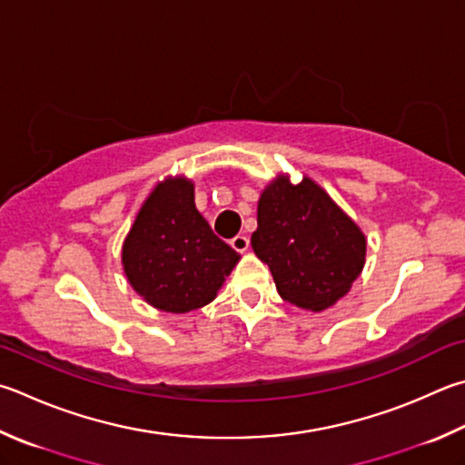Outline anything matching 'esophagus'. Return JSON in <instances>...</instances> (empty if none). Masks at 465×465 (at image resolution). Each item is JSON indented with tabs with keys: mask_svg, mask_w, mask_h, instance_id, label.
<instances>
[{
	"mask_svg": "<svg viewBox=\"0 0 465 465\" xmlns=\"http://www.w3.org/2000/svg\"><path fill=\"white\" fill-rule=\"evenodd\" d=\"M230 246L235 250V252H246L250 248V240L246 238V235H235V238L230 240Z\"/></svg>",
	"mask_w": 465,
	"mask_h": 465,
	"instance_id": "1",
	"label": "esophagus"
}]
</instances>
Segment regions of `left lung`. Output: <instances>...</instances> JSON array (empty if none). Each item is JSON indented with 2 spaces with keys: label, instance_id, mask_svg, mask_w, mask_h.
I'll list each match as a JSON object with an SVG mask.
<instances>
[{
  "label": "left lung",
  "instance_id": "left-lung-1",
  "mask_svg": "<svg viewBox=\"0 0 465 465\" xmlns=\"http://www.w3.org/2000/svg\"><path fill=\"white\" fill-rule=\"evenodd\" d=\"M252 248L278 294L313 313L345 297L366 262V235L309 176L281 174L262 191Z\"/></svg>",
  "mask_w": 465,
  "mask_h": 465
}]
</instances>
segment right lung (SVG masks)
Returning a JSON list of instances; mask_svg holds the SVG:
<instances>
[{
	"mask_svg": "<svg viewBox=\"0 0 465 465\" xmlns=\"http://www.w3.org/2000/svg\"><path fill=\"white\" fill-rule=\"evenodd\" d=\"M240 254L211 230L184 176L160 183L122 248L124 272L148 305L189 313L217 297Z\"/></svg>",
	"mask_w": 465,
	"mask_h": 465,
	"instance_id": "1",
	"label": "right lung"
}]
</instances>
